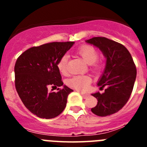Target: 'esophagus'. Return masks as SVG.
Here are the masks:
<instances>
[{
    "label": "esophagus",
    "mask_w": 147,
    "mask_h": 147,
    "mask_svg": "<svg viewBox=\"0 0 147 147\" xmlns=\"http://www.w3.org/2000/svg\"><path fill=\"white\" fill-rule=\"evenodd\" d=\"M81 94L84 98H87L88 97V96H89V94H87V93H81Z\"/></svg>",
    "instance_id": "34e87169"
}]
</instances>
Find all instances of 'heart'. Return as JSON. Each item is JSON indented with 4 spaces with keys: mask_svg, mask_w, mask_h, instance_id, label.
Masks as SVG:
<instances>
[{
    "mask_svg": "<svg viewBox=\"0 0 147 147\" xmlns=\"http://www.w3.org/2000/svg\"><path fill=\"white\" fill-rule=\"evenodd\" d=\"M77 54L80 55L83 60L88 64L90 69L93 72H98L101 69V63L96 60L98 57L97 51L93 46L84 45L77 50ZM67 55L62 56L57 63V68L62 75L67 74ZM91 82V78L88 75L75 76L67 81V85L80 91H86L89 85Z\"/></svg>",
    "mask_w": 147,
    "mask_h": 147,
    "instance_id": "b5f03b06",
    "label": "heart"
}]
</instances>
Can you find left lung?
I'll use <instances>...</instances> for the list:
<instances>
[{"label":"left lung","instance_id":"left-lung-1","mask_svg":"<svg viewBox=\"0 0 147 147\" xmlns=\"http://www.w3.org/2000/svg\"><path fill=\"white\" fill-rule=\"evenodd\" d=\"M86 42L98 48L106 58L105 71L97 85L105 92L92 94L98 100L92 113L107 116L117 113L129 100L136 81V67L129 51L122 44L103 37H96Z\"/></svg>","mask_w":147,"mask_h":147}]
</instances>
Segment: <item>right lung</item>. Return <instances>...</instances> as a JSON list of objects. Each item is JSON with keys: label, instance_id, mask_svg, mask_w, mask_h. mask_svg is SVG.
Masks as SVG:
<instances>
[{"label": "right lung", "instance_id": "obj_1", "mask_svg": "<svg viewBox=\"0 0 147 147\" xmlns=\"http://www.w3.org/2000/svg\"><path fill=\"white\" fill-rule=\"evenodd\" d=\"M74 42H54L30 48L15 65V88L23 105L42 119H53L64 110L67 96L74 91L66 85L57 93L49 88L63 85L57 63Z\"/></svg>", "mask_w": 147, "mask_h": 147}]
</instances>
